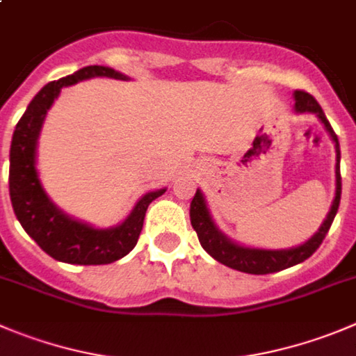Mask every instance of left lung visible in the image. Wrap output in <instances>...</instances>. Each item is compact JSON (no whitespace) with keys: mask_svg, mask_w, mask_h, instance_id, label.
<instances>
[{"mask_svg":"<svg viewBox=\"0 0 356 356\" xmlns=\"http://www.w3.org/2000/svg\"><path fill=\"white\" fill-rule=\"evenodd\" d=\"M293 98L295 112L297 114H305L307 112V114L316 115L335 144V197L327 218L321 223V227L318 228L316 234L309 238V241H305L304 244L295 245V248L290 249L245 248V245H241L232 241V238H228L223 232L216 227L211 211H209L207 200H205L204 193H202L200 189H197V193H195L193 200H191V207H189L191 225H193L195 232H197L202 248L214 260H218L219 264L235 268V270L245 272V274H272V272L284 270V268L293 267V265L307 260L320 248L325 235L330 230L332 221H334L335 214H337L339 202H341V147H339L337 135L332 129L325 112L321 111L320 103L313 96L304 91H295Z\"/></svg>","mask_w":356,"mask_h":356,"instance_id":"1","label":"left lung"}]
</instances>
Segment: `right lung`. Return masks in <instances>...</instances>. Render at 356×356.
<instances>
[{
  "mask_svg": "<svg viewBox=\"0 0 356 356\" xmlns=\"http://www.w3.org/2000/svg\"><path fill=\"white\" fill-rule=\"evenodd\" d=\"M92 77L128 81L124 73L95 65L49 82L28 105L10 145V200L19 223L49 257L75 265H105L126 257L137 244L149 204L167 191L163 188L145 193L128 218L111 228H95L65 214L45 193L36 170V147L45 115L65 86Z\"/></svg>",
  "mask_w": 356,
  "mask_h": 356,
  "instance_id": "add662e5",
  "label": "right lung"
}]
</instances>
